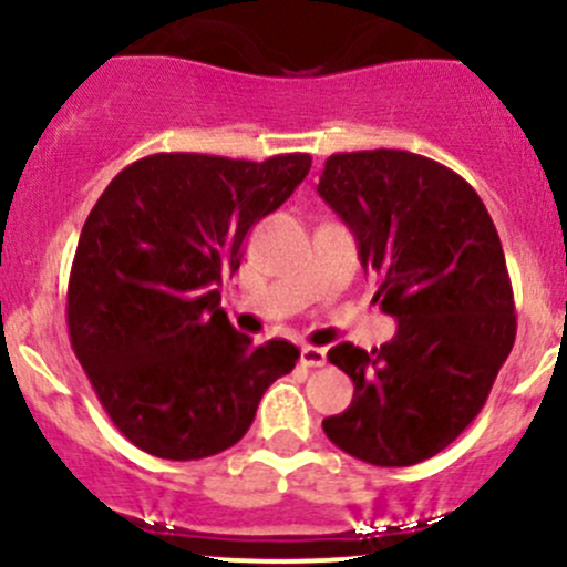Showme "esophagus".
Returning <instances> with one entry per match:
<instances>
[{
  "label": "esophagus",
  "mask_w": 567,
  "mask_h": 567,
  "mask_svg": "<svg viewBox=\"0 0 567 567\" xmlns=\"http://www.w3.org/2000/svg\"><path fill=\"white\" fill-rule=\"evenodd\" d=\"M301 365H307V368L327 365V349H318V346H305V349H301Z\"/></svg>",
  "instance_id": "obj_1"
}]
</instances>
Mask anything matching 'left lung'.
<instances>
[{"instance_id": "8db88e82", "label": "left lung", "mask_w": 567, "mask_h": 567, "mask_svg": "<svg viewBox=\"0 0 567 567\" xmlns=\"http://www.w3.org/2000/svg\"><path fill=\"white\" fill-rule=\"evenodd\" d=\"M318 194L354 233L377 277L373 301L399 321L365 351L329 349L354 382L323 432L362 463L406 468L435 457L480 415L515 343V301L493 218L460 174L401 150L340 152Z\"/></svg>"}]
</instances>
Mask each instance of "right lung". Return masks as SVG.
<instances>
[{
  "label": "right lung",
  "instance_id": "obj_1",
  "mask_svg": "<svg viewBox=\"0 0 567 567\" xmlns=\"http://www.w3.org/2000/svg\"><path fill=\"white\" fill-rule=\"evenodd\" d=\"M310 155L262 163L161 152L113 177L69 277V334L110 421L141 452L202 460L249 432L288 340L255 346L221 310L246 233L301 185Z\"/></svg>",
  "mask_w": 567,
  "mask_h": 567
}]
</instances>
